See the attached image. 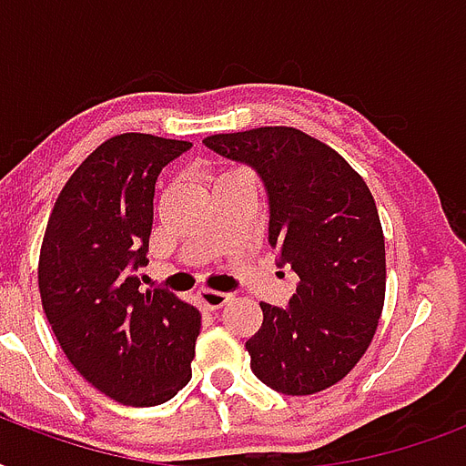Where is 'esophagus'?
<instances>
[{
  "label": "esophagus",
  "mask_w": 466,
  "mask_h": 466,
  "mask_svg": "<svg viewBox=\"0 0 466 466\" xmlns=\"http://www.w3.org/2000/svg\"><path fill=\"white\" fill-rule=\"evenodd\" d=\"M200 302H203L208 309H222V307L234 298L232 292H219V290H200Z\"/></svg>",
  "instance_id": "obj_1"
}]
</instances>
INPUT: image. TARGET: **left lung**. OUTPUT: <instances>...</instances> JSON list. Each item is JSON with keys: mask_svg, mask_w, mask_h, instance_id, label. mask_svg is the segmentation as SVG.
<instances>
[{"mask_svg": "<svg viewBox=\"0 0 466 466\" xmlns=\"http://www.w3.org/2000/svg\"><path fill=\"white\" fill-rule=\"evenodd\" d=\"M203 145L261 178L278 268L299 280L288 307L261 305V329L247 340L254 375L288 397L331 387L368 350L382 314L387 268L372 193L343 157L295 127Z\"/></svg>", "mask_w": 466, "mask_h": 466, "instance_id": "1", "label": "left lung"}]
</instances>
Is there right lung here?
<instances>
[{"mask_svg": "<svg viewBox=\"0 0 466 466\" xmlns=\"http://www.w3.org/2000/svg\"><path fill=\"white\" fill-rule=\"evenodd\" d=\"M190 142L126 133L69 176L40 248L43 309L76 372L126 406H157L190 380L200 311L174 292L142 290L155 186Z\"/></svg>", "mask_w": 466, "mask_h": 466, "instance_id": "add662e5", "label": "right lung"}]
</instances>
